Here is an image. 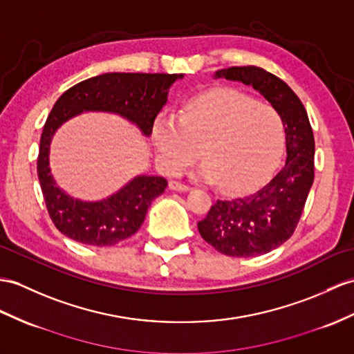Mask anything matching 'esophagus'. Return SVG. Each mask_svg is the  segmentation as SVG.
Wrapping results in <instances>:
<instances>
[{
  "instance_id": "1",
  "label": "esophagus",
  "mask_w": 354,
  "mask_h": 354,
  "mask_svg": "<svg viewBox=\"0 0 354 354\" xmlns=\"http://www.w3.org/2000/svg\"><path fill=\"white\" fill-rule=\"evenodd\" d=\"M169 189H171V191L187 192L189 189H191V186H189V185H185V183H182V182H177V180H171V182H169Z\"/></svg>"
}]
</instances>
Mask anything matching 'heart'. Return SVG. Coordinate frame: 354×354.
I'll return each mask as SVG.
<instances>
[{
  "label": "heart",
  "mask_w": 354,
  "mask_h": 354,
  "mask_svg": "<svg viewBox=\"0 0 354 354\" xmlns=\"http://www.w3.org/2000/svg\"><path fill=\"white\" fill-rule=\"evenodd\" d=\"M160 165L176 174L204 160L201 177L228 194L249 191L277 165L286 144L279 112L237 90H213L189 100L180 120L163 115L153 127Z\"/></svg>",
  "instance_id": "b5f03b06"
}]
</instances>
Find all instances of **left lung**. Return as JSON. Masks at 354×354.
Returning <instances> with one entry per match:
<instances>
[{
  "label": "left lung",
  "instance_id": "8db88e82",
  "mask_svg": "<svg viewBox=\"0 0 354 354\" xmlns=\"http://www.w3.org/2000/svg\"><path fill=\"white\" fill-rule=\"evenodd\" d=\"M216 77L260 91L279 112L286 129L287 160L257 192L214 203L198 231L218 252L248 258L273 251L292 236L314 182L315 142L304 103L288 85L257 66L228 67Z\"/></svg>",
  "mask_w": 354,
  "mask_h": 354
}]
</instances>
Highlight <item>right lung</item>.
Masks as SVG:
<instances>
[{"mask_svg": "<svg viewBox=\"0 0 354 354\" xmlns=\"http://www.w3.org/2000/svg\"><path fill=\"white\" fill-rule=\"evenodd\" d=\"M183 73H103L64 91L46 118L40 138L37 176L50 219L68 239L90 246H112L140 230L149 205L168 182L158 176H138L102 201H81L55 183L49 168V147L57 129L84 111L118 114L149 136L154 118L167 103L168 90Z\"/></svg>", "mask_w": 354, "mask_h": 354, "instance_id": "obj_1", "label": "right lung"}]
</instances>
